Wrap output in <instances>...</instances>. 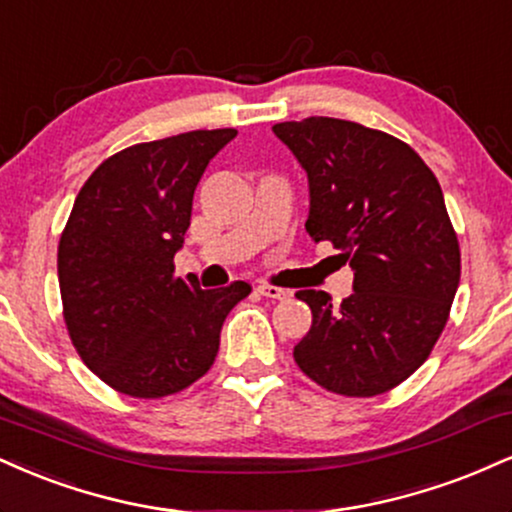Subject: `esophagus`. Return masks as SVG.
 I'll return each mask as SVG.
<instances>
[{"instance_id":"esophagus-1","label":"esophagus","mask_w":512,"mask_h":512,"mask_svg":"<svg viewBox=\"0 0 512 512\" xmlns=\"http://www.w3.org/2000/svg\"><path fill=\"white\" fill-rule=\"evenodd\" d=\"M256 290H258V294H263V297H268V299H287V297H290V292L282 290V287L268 285V282H261Z\"/></svg>"}]
</instances>
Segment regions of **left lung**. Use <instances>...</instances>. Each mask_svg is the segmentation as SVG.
<instances>
[{
	"label": "left lung",
	"mask_w": 512,
	"mask_h": 512,
	"mask_svg": "<svg viewBox=\"0 0 512 512\" xmlns=\"http://www.w3.org/2000/svg\"><path fill=\"white\" fill-rule=\"evenodd\" d=\"M309 179L306 232L340 249L354 292L302 290L294 362L330 393L371 398L426 362L460 285L458 234L434 172L400 138L333 117L273 126Z\"/></svg>",
	"instance_id": "8db88e82"
}]
</instances>
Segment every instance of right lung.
<instances>
[{"instance_id":"1","label":"right lung","mask_w":512,"mask_h":512,"mask_svg":"<svg viewBox=\"0 0 512 512\" xmlns=\"http://www.w3.org/2000/svg\"><path fill=\"white\" fill-rule=\"evenodd\" d=\"M237 129L186 131L119 150L78 191L59 239L64 321L76 352L107 386L165 398L213 366L220 330L251 287L201 290L174 275L208 162Z\"/></svg>"}]
</instances>
